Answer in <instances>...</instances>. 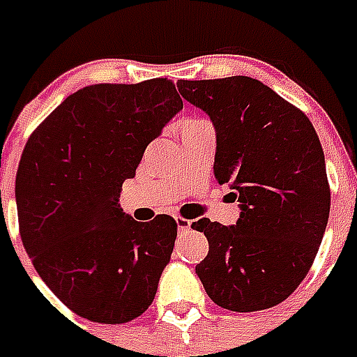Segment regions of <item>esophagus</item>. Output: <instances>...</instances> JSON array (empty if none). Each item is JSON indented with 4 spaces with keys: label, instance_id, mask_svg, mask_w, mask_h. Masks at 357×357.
Instances as JSON below:
<instances>
[{
    "label": "esophagus",
    "instance_id": "34e87169",
    "mask_svg": "<svg viewBox=\"0 0 357 357\" xmlns=\"http://www.w3.org/2000/svg\"><path fill=\"white\" fill-rule=\"evenodd\" d=\"M176 224H178V231H187V229H190V220H187V218H181L178 217L176 218Z\"/></svg>",
    "mask_w": 357,
    "mask_h": 357
}]
</instances>
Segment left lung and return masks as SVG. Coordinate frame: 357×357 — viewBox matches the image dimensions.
<instances>
[{"instance_id":"1","label":"left lung","mask_w":357,"mask_h":357,"mask_svg":"<svg viewBox=\"0 0 357 357\" xmlns=\"http://www.w3.org/2000/svg\"><path fill=\"white\" fill-rule=\"evenodd\" d=\"M189 103L217 133L213 174L237 198L238 220L200 218L209 241L196 274L217 305L261 311L280 304L310 272L330 217L326 162L315 128L302 111L261 81H178Z\"/></svg>"}]
</instances>
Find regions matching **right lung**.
<instances>
[{
	"mask_svg": "<svg viewBox=\"0 0 357 357\" xmlns=\"http://www.w3.org/2000/svg\"><path fill=\"white\" fill-rule=\"evenodd\" d=\"M181 109L167 77L85 86L25 144L16 174L22 243L44 283L83 319L122 324L153 302L178 224L168 215L137 222L119 200L146 146Z\"/></svg>",
	"mask_w": 357,
	"mask_h": 357,
	"instance_id": "obj_1",
	"label": "right lung"
}]
</instances>
